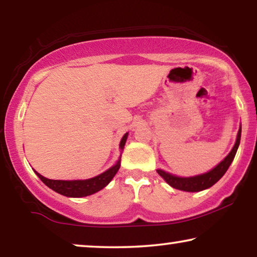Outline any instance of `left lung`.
I'll return each mask as SVG.
<instances>
[{
    "mask_svg": "<svg viewBox=\"0 0 257 257\" xmlns=\"http://www.w3.org/2000/svg\"><path fill=\"white\" fill-rule=\"evenodd\" d=\"M240 140H241V128L238 130L236 143H235V145L233 147V150L230 151V153L228 154V156L224 158V159L221 161L215 168H213L212 171H209L208 173L196 175V177H191V178H179L170 173H166V172L161 170H158L157 172L159 173L160 177H163L165 179V181H166L168 185L172 186V187L175 189H180V191H185V192L203 191V189L212 187L214 184H216V182L223 177V174L227 172L228 167L230 166L231 161L234 160L237 147L240 145Z\"/></svg>",
    "mask_w": 257,
    "mask_h": 257,
    "instance_id": "obj_1",
    "label": "left lung"
}]
</instances>
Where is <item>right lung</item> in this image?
I'll return each mask as SVG.
<instances>
[{"mask_svg": "<svg viewBox=\"0 0 257 257\" xmlns=\"http://www.w3.org/2000/svg\"><path fill=\"white\" fill-rule=\"evenodd\" d=\"M126 139H127V133H125L120 142V149L122 150L125 146ZM119 167H120V160L118 161L114 166L108 168L106 172L101 173L97 177L87 179V180H51V179H47L42 177L41 174L38 175V178L48 186L49 188H51L52 191L59 193V194L70 196V198H82V196H87L93 194L100 189H103L108 182L112 180V178L114 177L117 173Z\"/></svg>", "mask_w": 257, "mask_h": 257, "instance_id": "right-lung-1", "label": "right lung"}]
</instances>
